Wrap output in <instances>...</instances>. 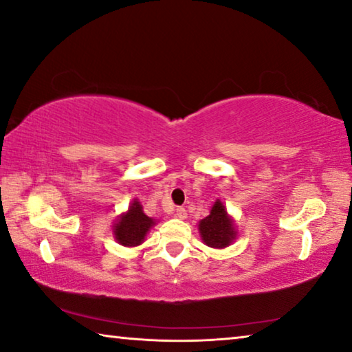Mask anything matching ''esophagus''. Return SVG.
I'll return each instance as SVG.
<instances>
[{"instance_id": "obj_1", "label": "esophagus", "mask_w": 352, "mask_h": 352, "mask_svg": "<svg viewBox=\"0 0 352 352\" xmlns=\"http://www.w3.org/2000/svg\"><path fill=\"white\" fill-rule=\"evenodd\" d=\"M175 215L177 219H186L187 217V210L186 208H176L175 209Z\"/></svg>"}]
</instances>
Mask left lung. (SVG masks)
<instances>
[{"label": "left lung", "instance_id": "8db88e82", "mask_svg": "<svg viewBox=\"0 0 352 352\" xmlns=\"http://www.w3.org/2000/svg\"><path fill=\"white\" fill-rule=\"evenodd\" d=\"M199 232L204 244L212 248H223L230 245L236 237V231L232 228L231 219L226 214L221 201H215L206 219L199 221Z\"/></svg>", "mask_w": 352, "mask_h": 352}]
</instances>
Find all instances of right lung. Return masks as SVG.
I'll use <instances>...</instances> for the list:
<instances>
[{
    "label": "right lung",
    "instance_id": "obj_1",
    "mask_svg": "<svg viewBox=\"0 0 352 352\" xmlns=\"http://www.w3.org/2000/svg\"><path fill=\"white\" fill-rule=\"evenodd\" d=\"M153 225L154 220L149 219L143 212L142 204L138 201H133L132 206L129 208V212L124 214L120 221L115 225L116 241L126 247L140 245L144 239L146 232L149 231Z\"/></svg>",
    "mask_w": 352,
    "mask_h": 352
}]
</instances>
